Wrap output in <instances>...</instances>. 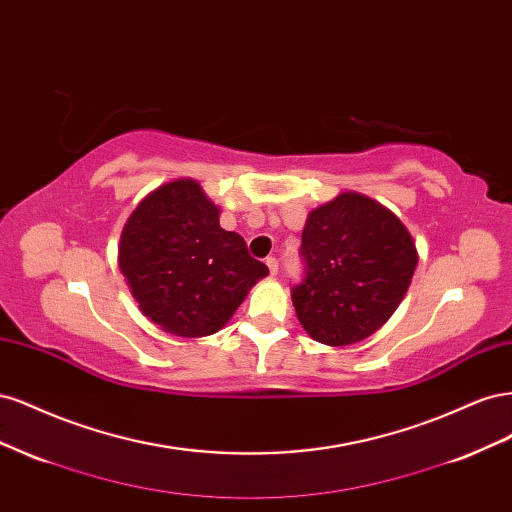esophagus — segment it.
<instances>
[{"instance_id": "obj_1", "label": "esophagus", "mask_w": 512, "mask_h": 512, "mask_svg": "<svg viewBox=\"0 0 512 512\" xmlns=\"http://www.w3.org/2000/svg\"><path fill=\"white\" fill-rule=\"evenodd\" d=\"M265 262H267V267H269V273H271V275H277V269H280V262H277V258L269 256Z\"/></svg>"}]
</instances>
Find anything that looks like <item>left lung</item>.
I'll return each instance as SVG.
<instances>
[{"mask_svg":"<svg viewBox=\"0 0 512 512\" xmlns=\"http://www.w3.org/2000/svg\"><path fill=\"white\" fill-rule=\"evenodd\" d=\"M301 258L292 305L303 329L327 346H350L378 331L418 265L416 245L397 215L356 192L309 213Z\"/></svg>","mask_w":512,"mask_h":512,"instance_id":"1","label":"left lung"}]
</instances>
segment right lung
I'll use <instances>...</instances> for the list:
<instances>
[{
	"label": "right lung",
	"instance_id": "obj_1",
	"mask_svg": "<svg viewBox=\"0 0 512 512\" xmlns=\"http://www.w3.org/2000/svg\"><path fill=\"white\" fill-rule=\"evenodd\" d=\"M119 269L141 312L179 337L220 331L260 277L237 232L220 226V209L192 179L147 196L121 232Z\"/></svg>",
	"mask_w": 512,
	"mask_h": 512
}]
</instances>
